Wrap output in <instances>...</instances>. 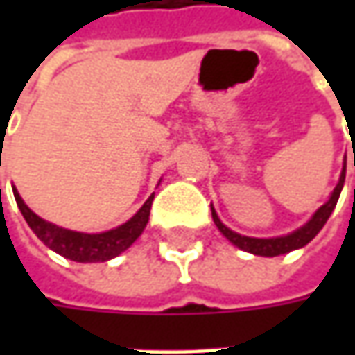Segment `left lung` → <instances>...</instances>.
Segmentation results:
<instances>
[{"mask_svg":"<svg viewBox=\"0 0 355 355\" xmlns=\"http://www.w3.org/2000/svg\"><path fill=\"white\" fill-rule=\"evenodd\" d=\"M354 166H355V152H354ZM344 180H346V162H344V170H342V175H340V182L334 187V191H332V196L330 199L322 205L318 211L312 215V219L308 221L306 225L300 227L298 231H294L291 235H286V237H275V239H254V237H245V235H239L235 231H231L229 227H225L221 221H219V217H217V213L215 209L211 211L213 215V221H215V225L217 229L225 235L233 245H237L239 249H243V251L252 252V254H261V257H279V254H284V252H291L294 249H300V247H304L308 245L312 239L318 235V231H320L324 223L328 221V217H330V213L334 211L336 203H338V198H340V191H342V187H344Z\"/></svg>","mask_w":355,"mask_h":355,"instance_id":"1","label":"left lung"}]
</instances>
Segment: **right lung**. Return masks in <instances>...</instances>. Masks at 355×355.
<instances>
[{"mask_svg":"<svg viewBox=\"0 0 355 355\" xmlns=\"http://www.w3.org/2000/svg\"><path fill=\"white\" fill-rule=\"evenodd\" d=\"M15 201L19 205L21 213L27 221V225L33 229V233L41 239L49 249L59 252L62 257L76 261V263H104L108 259H114L122 251H126L130 245L140 237L144 227L148 223L150 217V207L154 196H150L148 201L140 207V211L136 213L130 221L124 225L116 227L112 231L106 233H76V231H69L62 227L53 225L49 221H43L39 215H35L25 203L17 191H13Z\"/></svg>","mask_w":355,"mask_h":355,"instance_id":"right-lung-1","label":"right lung"}]
</instances>
